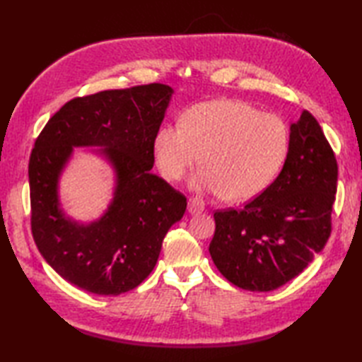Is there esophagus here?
Wrapping results in <instances>:
<instances>
[{
	"mask_svg": "<svg viewBox=\"0 0 362 362\" xmlns=\"http://www.w3.org/2000/svg\"><path fill=\"white\" fill-rule=\"evenodd\" d=\"M205 210V204L201 197H191L188 201V211L191 214H196V213H201Z\"/></svg>",
	"mask_w": 362,
	"mask_h": 362,
	"instance_id": "1",
	"label": "esophagus"
}]
</instances>
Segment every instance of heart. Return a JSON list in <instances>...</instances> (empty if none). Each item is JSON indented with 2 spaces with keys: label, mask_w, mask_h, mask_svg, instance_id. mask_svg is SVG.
Here are the masks:
<instances>
[{
  "label": "heart",
  "mask_w": 362,
  "mask_h": 362,
  "mask_svg": "<svg viewBox=\"0 0 362 362\" xmlns=\"http://www.w3.org/2000/svg\"><path fill=\"white\" fill-rule=\"evenodd\" d=\"M289 149L286 122L247 103L214 99L189 107L179 127L163 126L152 143L153 161L166 182L180 180L201 156L191 189L244 202L264 191Z\"/></svg>",
  "instance_id": "heart-1"
}]
</instances>
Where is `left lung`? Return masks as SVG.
Returning a JSON list of instances; mask_svg holds the SVG:
<instances>
[{
  "label": "left lung",
  "mask_w": 362,
  "mask_h": 362,
  "mask_svg": "<svg viewBox=\"0 0 362 362\" xmlns=\"http://www.w3.org/2000/svg\"><path fill=\"white\" fill-rule=\"evenodd\" d=\"M337 163L310 112L289 127L279 177L241 210L214 213L210 255L235 286L267 292L302 274L332 233Z\"/></svg>",
  "instance_id": "8db88e82"
}]
</instances>
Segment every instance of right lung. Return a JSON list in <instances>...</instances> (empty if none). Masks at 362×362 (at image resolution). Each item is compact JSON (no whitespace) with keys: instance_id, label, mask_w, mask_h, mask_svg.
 Returning <instances> with one entry per match:
<instances>
[{"instance_id":"add662e5","label":"right lung","mask_w":362,"mask_h":362,"mask_svg":"<svg viewBox=\"0 0 362 362\" xmlns=\"http://www.w3.org/2000/svg\"><path fill=\"white\" fill-rule=\"evenodd\" d=\"M174 90L149 83L71 99L46 122L29 158L30 227L54 271L98 296L136 288L156 267L168 230L187 197L152 174V143ZM74 147L114 169L112 201L101 218L79 223L62 209L58 182Z\"/></svg>"}]
</instances>
